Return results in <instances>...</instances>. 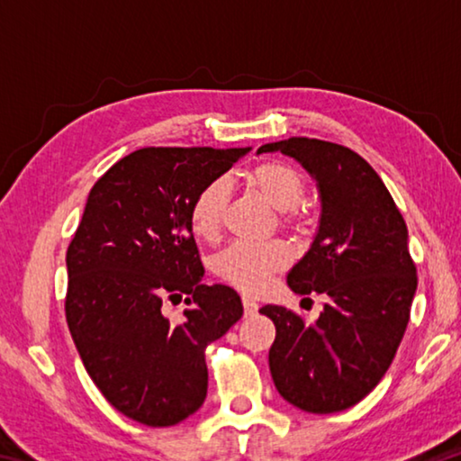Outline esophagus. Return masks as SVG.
Returning <instances> with one entry per match:
<instances>
[{"label":"esophagus","instance_id":"esophagus-1","mask_svg":"<svg viewBox=\"0 0 461 461\" xmlns=\"http://www.w3.org/2000/svg\"><path fill=\"white\" fill-rule=\"evenodd\" d=\"M241 303H244V311H246V315H254L256 311H258V303H256L252 296H248V294H244L241 296Z\"/></svg>","mask_w":461,"mask_h":461}]
</instances>
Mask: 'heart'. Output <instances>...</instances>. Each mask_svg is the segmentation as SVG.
Wrapping results in <instances>:
<instances>
[{
	"instance_id": "1",
	"label": "heart",
	"mask_w": 461,
	"mask_h": 461,
	"mask_svg": "<svg viewBox=\"0 0 461 461\" xmlns=\"http://www.w3.org/2000/svg\"><path fill=\"white\" fill-rule=\"evenodd\" d=\"M246 181L267 199L278 212H285L286 223H299L305 220L299 203L305 194V176L296 167L285 160H264L246 173ZM230 189L221 178H213L201 186L191 201L189 221L197 238L212 240L221 230L225 207H228ZM291 254L280 241H233L213 256V272L225 283L241 288V291H262L276 272L285 270Z\"/></svg>"
}]
</instances>
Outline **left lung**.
<instances>
[{
    "label": "left lung",
    "mask_w": 461,
    "mask_h": 461,
    "mask_svg": "<svg viewBox=\"0 0 461 461\" xmlns=\"http://www.w3.org/2000/svg\"><path fill=\"white\" fill-rule=\"evenodd\" d=\"M299 160L321 193V223L288 272L296 294L327 296L315 323L278 305L260 309L276 338L270 374L283 396L315 415L346 411L370 394L394 360L417 291L407 223L376 170L346 146L315 138L264 144Z\"/></svg>",
    "instance_id": "obj_1"
}]
</instances>
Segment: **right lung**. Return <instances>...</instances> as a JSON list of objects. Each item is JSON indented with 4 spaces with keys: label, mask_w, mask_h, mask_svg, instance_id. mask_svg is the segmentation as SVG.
<instances>
[{
    "label": "right lung",
    "mask_w": 461,
    "mask_h": 461,
    "mask_svg": "<svg viewBox=\"0 0 461 461\" xmlns=\"http://www.w3.org/2000/svg\"><path fill=\"white\" fill-rule=\"evenodd\" d=\"M249 148H140L93 185L67 249L68 331L107 402L170 427L207 396L205 349L244 313L233 288L201 285L189 209ZM187 296L178 324L162 300Z\"/></svg>",
    "instance_id": "add662e5"
}]
</instances>
